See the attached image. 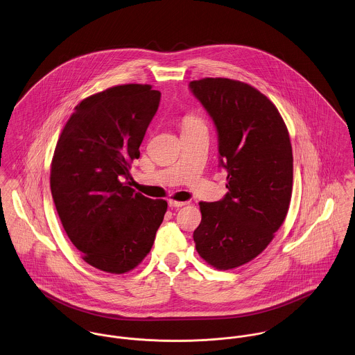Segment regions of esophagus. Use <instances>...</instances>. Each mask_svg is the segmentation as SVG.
<instances>
[{"label": "esophagus", "mask_w": 355, "mask_h": 355, "mask_svg": "<svg viewBox=\"0 0 355 355\" xmlns=\"http://www.w3.org/2000/svg\"><path fill=\"white\" fill-rule=\"evenodd\" d=\"M184 205H187V202H184V201H174V200H168V207H170V208H181V207H184Z\"/></svg>", "instance_id": "34e87169"}]
</instances>
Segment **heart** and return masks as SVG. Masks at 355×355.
I'll list each match as a JSON object with an SVG mask.
<instances>
[{
  "instance_id": "b5f03b06",
  "label": "heart",
  "mask_w": 355,
  "mask_h": 355,
  "mask_svg": "<svg viewBox=\"0 0 355 355\" xmlns=\"http://www.w3.org/2000/svg\"><path fill=\"white\" fill-rule=\"evenodd\" d=\"M196 124H201V121L194 117V116H187L184 119V127H189V125H196Z\"/></svg>"
}]
</instances>
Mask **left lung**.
<instances>
[{"mask_svg": "<svg viewBox=\"0 0 355 355\" xmlns=\"http://www.w3.org/2000/svg\"><path fill=\"white\" fill-rule=\"evenodd\" d=\"M191 94L218 132V166L228 191L200 202L196 250L220 270L245 265L261 254L286 218L293 185V155L286 125L273 103L243 82L204 78Z\"/></svg>", "mask_w": 355, "mask_h": 355, "instance_id": "obj_1", "label": "left lung"}]
</instances>
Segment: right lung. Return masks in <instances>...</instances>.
Listing matches in <instances>:
<instances>
[{"mask_svg": "<svg viewBox=\"0 0 355 355\" xmlns=\"http://www.w3.org/2000/svg\"><path fill=\"white\" fill-rule=\"evenodd\" d=\"M159 101L150 85L110 87L81 101L58 139L50 177L56 212L85 262L103 272L137 268L164 221V200L125 184Z\"/></svg>", "mask_w": 355, "mask_h": 355, "instance_id": "add662e5", "label": "right lung"}]
</instances>
